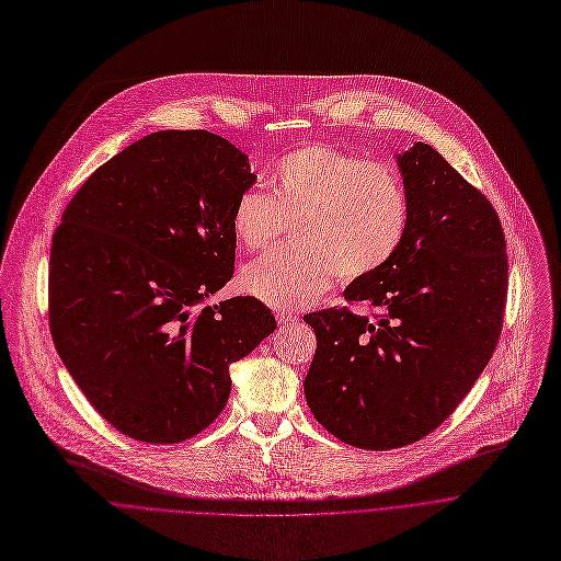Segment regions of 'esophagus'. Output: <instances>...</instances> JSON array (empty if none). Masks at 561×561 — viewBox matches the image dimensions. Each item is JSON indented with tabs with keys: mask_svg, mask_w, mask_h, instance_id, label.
<instances>
[{
	"mask_svg": "<svg viewBox=\"0 0 561 561\" xmlns=\"http://www.w3.org/2000/svg\"><path fill=\"white\" fill-rule=\"evenodd\" d=\"M276 320H278V324H291L296 320V313H291V311H276Z\"/></svg>",
	"mask_w": 561,
	"mask_h": 561,
	"instance_id": "34e87169",
	"label": "esophagus"
}]
</instances>
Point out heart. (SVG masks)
I'll return each mask as SVG.
<instances>
[{"label": "heart", "mask_w": 561, "mask_h": 561, "mask_svg": "<svg viewBox=\"0 0 561 561\" xmlns=\"http://www.w3.org/2000/svg\"><path fill=\"white\" fill-rule=\"evenodd\" d=\"M411 220L396 168L327 144L289 150L270 168V194L248 190L232 211L245 252L270 250L291 222V248L248 265L241 289L274 309L316 302L339 276L358 283L391 263Z\"/></svg>", "instance_id": "heart-1"}]
</instances>
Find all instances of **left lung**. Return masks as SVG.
Listing matches in <instances>:
<instances>
[{
	"instance_id": "left-lung-1",
	"label": "left lung",
	"mask_w": 561,
	"mask_h": 561,
	"mask_svg": "<svg viewBox=\"0 0 561 561\" xmlns=\"http://www.w3.org/2000/svg\"><path fill=\"white\" fill-rule=\"evenodd\" d=\"M411 201L400 252L352 283L367 302L305 316L316 354L305 378L313 417L369 451L413 444L437 428L489 365L504 322L508 256L491 201L426 144L398 154Z\"/></svg>"
}]
</instances>
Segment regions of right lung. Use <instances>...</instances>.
<instances>
[{
    "mask_svg": "<svg viewBox=\"0 0 561 561\" xmlns=\"http://www.w3.org/2000/svg\"><path fill=\"white\" fill-rule=\"evenodd\" d=\"M248 157L207 130H161L96 168L64 209L48 265L50 335L103 420L176 444L228 404L230 365L276 329L254 296L196 309L234 276Z\"/></svg>",
    "mask_w": 561,
    "mask_h": 561,
    "instance_id": "obj_1",
    "label": "right lung"
}]
</instances>
